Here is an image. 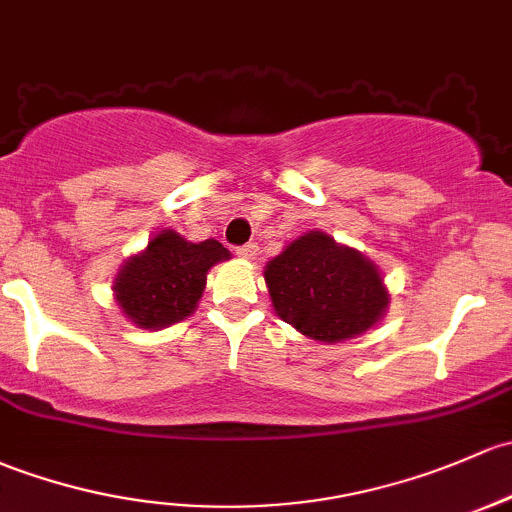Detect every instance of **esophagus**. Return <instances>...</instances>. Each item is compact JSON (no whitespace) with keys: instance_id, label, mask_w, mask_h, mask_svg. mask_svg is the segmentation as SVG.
<instances>
[{"instance_id":"34e87169","label":"esophagus","mask_w":512,"mask_h":512,"mask_svg":"<svg viewBox=\"0 0 512 512\" xmlns=\"http://www.w3.org/2000/svg\"><path fill=\"white\" fill-rule=\"evenodd\" d=\"M235 255L242 257V260H252V257L257 255V245L255 242H247V245L235 247Z\"/></svg>"}]
</instances>
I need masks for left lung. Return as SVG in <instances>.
<instances>
[{"label": "left lung", "instance_id": "obj_1", "mask_svg": "<svg viewBox=\"0 0 512 512\" xmlns=\"http://www.w3.org/2000/svg\"><path fill=\"white\" fill-rule=\"evenodd\" d=\"M265 282L279 319L324 343L360 336L390 304L378 267L321 230H309L267 262Z\"/></svg>", "mask_w": 512, "mask_h": 512}]
</instances>
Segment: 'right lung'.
Returning a JSON list of instances; mask_svg holds the SVG:
<instances>
[{"mask_svg": "<svg viewBox=\"0 0 512 512\" xmlns=\"http://www.w3.org/2000/svg\"><path fill=\"white\" fill-rule=\"evenodd\" d=\"M223 260L230 252L218 240L188 242L176 230H161L122 265L112 292L132 324L159 331L196 311L208 270Z\"/></svg>", "mask_w": 512, "mask_h": 512, "instance_id": "right-lung-1", "label": "right lung"}]
</instances>
